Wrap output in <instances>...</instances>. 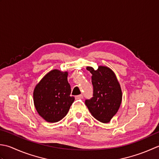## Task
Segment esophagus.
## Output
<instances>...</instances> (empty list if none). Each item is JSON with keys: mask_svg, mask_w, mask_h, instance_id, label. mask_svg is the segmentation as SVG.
I'll use <instances>...</instances> for the list:
<instances>
[{"mask_svg": "<svg viewBox=\"0 0 159 159\" xmlns=\"http://www.w3.org/2000/svg\"><path fill=\"white\" fill-rule=\"evenodd\" d=\"M82 98H83V95H82V94H81V95L75 96V99H82Z\"/></svg>", "mask_w": 159, "mask_h": 159, "instance_id": "esophagus-1", "label": "esophagus"}]
</instances>
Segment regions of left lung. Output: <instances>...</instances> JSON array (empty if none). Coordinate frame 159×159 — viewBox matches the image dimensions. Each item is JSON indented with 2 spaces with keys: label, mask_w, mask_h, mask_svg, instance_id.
<instances>
[{
  "label": "left lung",
  "mask_w": 159,
  "mask_h": 159,
  "mask_svg": "<svg viewBox=\"0 0 159 159\" xmlns=\"http://www.w3.org/2000/svg\"><path fill=\"white\" fill-rule=\"evenodd\" d=\"M92 74L93 98L85 100V104L97 120L102 123L111 121L121 105L122 93L113 71L106 66H99L97 70L88 66Z\"/></svg>",
  "instance_id": "obj_1"
}]
</instances>
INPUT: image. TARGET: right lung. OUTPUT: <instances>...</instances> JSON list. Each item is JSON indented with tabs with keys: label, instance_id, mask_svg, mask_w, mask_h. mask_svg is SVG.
Returning <instances> with one entry per match:
<instances>
[{
	"label": "right lung",
	"instance_id": "add662e5",
	"mask_svg": "<svg viewBox=\"0 0 159 159\" xmlns=\"http://www.w3.org/2000/svg\"><path fill=\"white\" fill-rule=\"evenodd\" d=\"M68 73L53 70L47 73L35 86L34 102L36 111L48 122H57L69 112L75 100L70 97Z\"/></svg>",
	"mask_w": 159,
	"mask_h": 159
}]
</instances>
